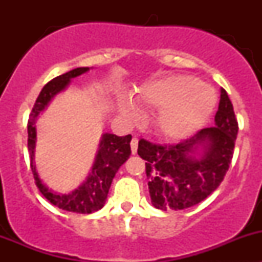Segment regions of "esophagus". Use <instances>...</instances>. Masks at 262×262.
I'll list each match as a JSON object with an SVG mask.
<instances>
[{
    "label": "esophagus",
    "mask_w": 262,
    "mask_h": 262,
    "mask_svg": "<svg viewBox=\"0 0 262 262\" xmlns=\"http://www.w3.org/2000/svg\"><path fill=\"white\" fill-rule=\"evenodd\" d=\"M130 148H132V153H133V155H136L137 149H138V138H136V137H134V138L132 139Z\"/></svg>",
    "instance_id": "obj_1"
}]
</instances>
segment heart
<instances>
[{
  "mask_svg": "<svg viewBox=\"0 0 262 262\" xmlns=\"http://www.w3.org/2000/svg\"><path fill=\"white\" fill-rule=\"evenodd\" d=\"M141 104L158 110L152 121L153 129L161 137L179 139L194 133L208 120L215 106L212 87L203 84L191 76H172L148 83L139 92ZM121 114L133 116L132 102L119 104Z\"/></svg>",
  "mask_w": 262,
  "mask_h": 262,
  "instance_id": "heart-1",
  "label": "heart"
}]
</instances>
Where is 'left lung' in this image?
Masks as SVG:
<instances>
[{"instance_id":"1","label":"left lung","mask_w":262,"mask_h":262,"mask_svg":"<svg viewBox=\"0 0 262 262\" xmlns=\"http://www.w3.org/2000/svg\"><path fill=\"white\" fill-rule=\"evenodd\" d=\"M215 126L171 146L142 138L138 155L146 162L150 200L161 210H182L209 196L221 185L233 157L238 123L226 90H221Z\"/></svg>"}]
</instances>
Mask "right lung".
Wrapping results in <instances>:
<instances>
[{"label": "right lung", "mask_w": 262, "mask_h": 262, "mask_svg": "<svg viewBox=\"0 0 262 262\" xmlns=\"http://www.w3.org/2000/svg\"><path fill=\"white\" fill-rule=\"evenodd\" d=\"M87 71H90L89 67L75 68L48 82L39 94L28 121V148L30 153L31 171H33L36 186L44 195V198H47L53 205L67 212L80 214L94 213L104 207L115 173L130 156V134L125 137H118L115 134L105 133L100 142L92 170L87 176L86 181H83V184L68 194L54 192L43 184L34 163V148H35L36 141L35 121L39 114L44 112V109L48 106L55 95L59 94L70 84L72 78L78 77L82 73H86Z\"/></svg>", "instance_id": "1"}]
</instances>
